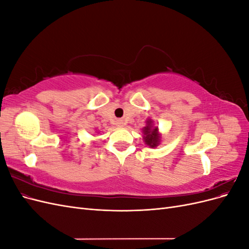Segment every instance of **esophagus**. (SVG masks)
<instances>
[{"instance_id": "esophagus-1", "label": "esophagus", "mask_w": 249, "mask_h": 249, "mask_svg": "<svg viewBox=\"0 0 249 249\" xmlns=\"http://www.w3.org/2000/svg\"><path fill=\"white\" fill-rule=\"evenodd\" d=\"M116 124H117V126H124V120H117V123H116Z\"/></svg>"}]
</instances>
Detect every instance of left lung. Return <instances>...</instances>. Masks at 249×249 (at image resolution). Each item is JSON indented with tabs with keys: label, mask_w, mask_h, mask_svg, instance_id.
<instances>
[{
	"label": "left lung",
	"mask_w": 249,
	"mask_h": 249,
	"mask_svg": "<svg viewBox=\"0 0 249 249\" xmlns=\"http://www.w3.org/2000/svg\"><path fill=\"white\" fill-rule=\"evenodd\" d=\"M148 125L143 129V134H144V141L147 145L150 147H156L160 142L159 134H158V127L152 126V120H148Z\"/></svg>",
	"instance_id": "8db88e82"
}]
</instances>
